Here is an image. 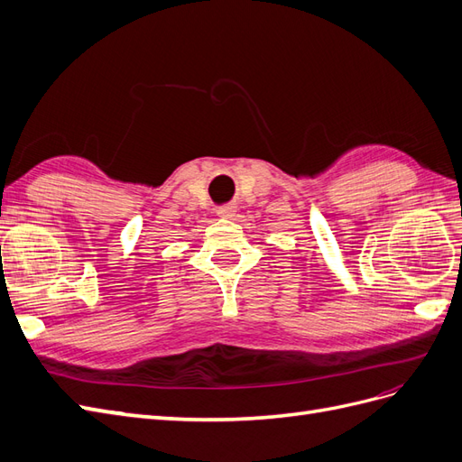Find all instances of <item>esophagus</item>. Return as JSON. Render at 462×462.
Segmentation results:
<instances>
[{
  "label": "esophagus",
  "mask_w": 462,
  "mask_h": 462,
  "mask_svg": "<svg viewBox=\"0 0 462 462\" xmlns=\"http://www.w3.org/2000/svg\"><path fill=\"white\" fill-rule=\"evenodd\" d=\"M235 214V206H223L221 209H217L219 217H233Z\"/></svg>",
  "instance_id": "34e87169"
}]
</instances>
